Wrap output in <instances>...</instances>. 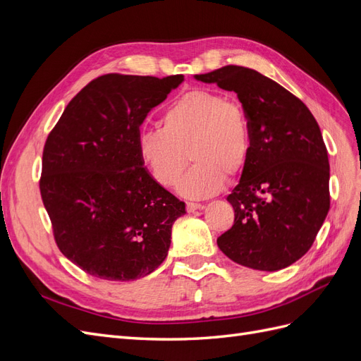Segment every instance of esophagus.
<instances>
[{"label": "esophagus", "mask_w": 361, "mask_h": 361, "mask_svg": "<svg viewBox=\"0 0 361 361\" xmlns=\"http://www.w3.org/2000/svg\"><path fill=\"white\" fill-rule=\"evenodd\" d=\"M199 209H203L202 203H194V202L187 203V211L188 212H194V211H199Z\"/></svg>", "instance_id": "esophagus-1"}]
</instances>
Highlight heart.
Returning <instances> with one entry per match:
<instances>
[{"instance_id":"1","label":"heart","mask_w":361,"mask_h":361,"mask_svg":"<svg viewBox=\"0 0 361 361\" xmlns=\"http://www.w3.org/2000/svg\"><path fill=\"white\" fill-rule=\"evenodd\" d=\"M138 155L150 176L173 187L186 165L188 152L196 162L178 183L187 199H207L220 192L231 176L241 173L251 152V130L243 105L218 92L191 90L162 116V128L143 129Z\"/></svg>"}]
</instances>
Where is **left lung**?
Segmentation results:
<instances>
[{"label":"left lung","instance_id":"1","mask_svg":"<svg viewBox=\"0 0 361 361\" xmlns=\"http://www.w3.org/2000/svg\"><path fill=\"white\" fill-rule=\"evenodd\" d=\"M194 78L235 92L251 152L227 202L235 221L216 239L236 264L279 271L310 250L330 209V164L322 134L297 96L257 71L224 66Z\"/></svg>","mask_w":361,"mask_h":361}]
</instances>
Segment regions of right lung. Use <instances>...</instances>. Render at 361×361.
I'll list each match as a JSON object with an SVG mask.
<instances>
[{
  "label": "right lung",
  "mask_w": 361,
  "mask_h": 361,
  "mask_svg": "<svg viewBox=\"0 0 361 361\" xmlns=\"http://www.w3.org/2000/svg\"><path fill=\"white\" fill-rule=\"evenodd\" d=\"M182 81L102 75L73 97L47 138L42 200L60 251L87 274L130 281L167 257L185 203L143 167L137 138L149 111Z\"/></svg>",
  "instance_id": "add662e5"
}]
</instances>
